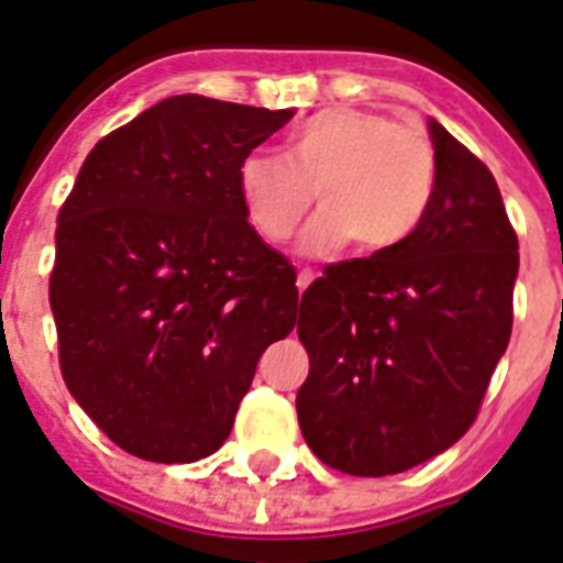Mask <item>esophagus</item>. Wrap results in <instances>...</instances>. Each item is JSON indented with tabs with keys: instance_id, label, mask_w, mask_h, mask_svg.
<instances>
[{
	"instance_id": "1",
	"label": "esophagus",
	"mask_w": 563,
	"mask_h": 563,
	"mask_svg": "<svg viewBox=\"0 0 563 563\" xmlns=\"http://www.w3.org/2000/svg\"><path fill=\"white\" fill-rule=\"evenodd\" d=\"M316 280V272H310V268H303V272H298V289L303 291L310 283Z\"/></svg>"
}]
</instances>
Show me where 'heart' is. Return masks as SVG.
Here are the masks:
<instances>
[{
	"mask_svg": "<svg viewBox=\"0 0 563 563\" xmlns=\"http://www.w3.org/2000/svg\"><path fill=\"white\" fill-rule=\"evenodd\" d=\"M437 183L434 144L422 126L368 109H324L291 129L280 158L247 153L235 167V195L253 233L289 242L310 212L307 253L354 242L360 253L396 251L419 230Z\"/></svg>",
	"mask_w": 563,
	"mask_h": 563,
	"instance_id": "1",
	"label": "heart"
}]
</instances>
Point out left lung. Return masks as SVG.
<instances>
[{"mask_svg":"<svg viewBox=\"0 0 563 563\" xmlns=\"http://www.w3.org/2000/svg\"><path fill=\"white\" fill-rule=\"evenodd\" d=\"M428 132L437 183L419 230L328 265L298 303L300 434L363 478L419 466L470 431L514 324L520 244L499 186L437 120Z\"/></svg>","mask_w":563,"mask_h":563,"instance_id":"8db88e82","label":"left lung"}]
</instances>
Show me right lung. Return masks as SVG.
<instances>
[{
	"label": "right lung",
	"instance_id": "right-lung-1",
	"mask_svg": "<svg viewBox=\"0 0 563 563\" xmlns=\"http://www.w3.org/2000/svg\"><path fill=\"white\" fill-rule=\"evenodd\" d=\"M295 111L179 93L88 153L55 230L64 384L123 452H218L263 351L298 319L295 268L253 233L235 167Z\"/></svg>",
	"mask_w": 563,
	"mask_h": 563
}]
</instances>
